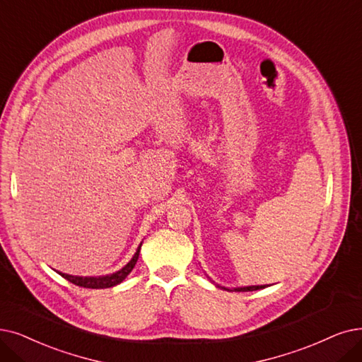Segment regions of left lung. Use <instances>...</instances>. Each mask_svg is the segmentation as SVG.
<instances>
[{"mask_svg":"<svg viewBox=\"0 0 362 362\" xmlns=\"http://www.w3.org/2000/svg\"><path fill=\"white\" fill-rule=\"evenodd\" d=\"M216 288H220V290H227V291H235V293H243V291H257V290H263V288L269 286V285H252V286H238V288H233V290H228V288L226 286H221L218 284H215L214 281H211Z\"/></svg>","mask_w":362,"mask_h":362,"instance_id":"obj_1","label":"left lung"}]
</instances>
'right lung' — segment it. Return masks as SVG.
Here are the masks:
<instances>
[{"label":"right lung","mask_w":362,"mask_h":362,"mask_svg":"<svg viewBox=\"0 0 362 362\" xmlns=\"http://www.w3.org/2000/svg\"><path fill=\"white\" fill-rule=\"evenodd\" d=\"M141 245H142V242L139 243V247L136 248V252L131 258V262H129L126 266H123L120 270L110 273V274H104V276H72V274H66V273L57 272V270H56V273H59L61 276L65 278L66 281L76 284L78 286H83V288H92V290H100V288H111V286L122 284L127 278V274L134 270V267L138 262V257H139Z\"/></svg>","instance_id":"1"}]
</instances>
